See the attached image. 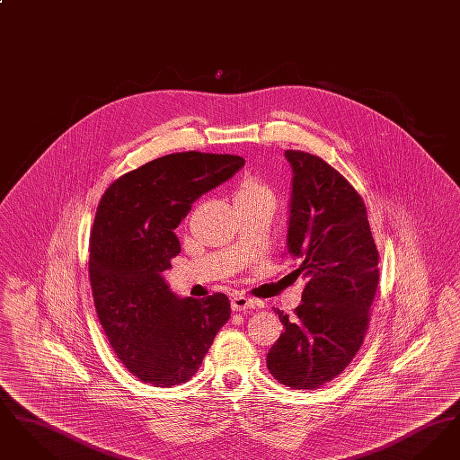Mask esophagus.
Returning <instances> with one entry per match:
<instances>
[{"mask_svg": "<svg viewBox=\"0 0 460 460\" xmlns=\"http://www.w3.org/2000/svg\"><path fill=\"white\" fill-rule=\"evenodd\" d=\"M255 306H257V302H255V300L246 298V296H243V295H234V296L231 298V308H233L234 312L248 310V308H255Z\"/></svg>", "mask_w": 460, "mask_h": 460, "instance_id": "1", "label": "esophagus"}]
</instances>
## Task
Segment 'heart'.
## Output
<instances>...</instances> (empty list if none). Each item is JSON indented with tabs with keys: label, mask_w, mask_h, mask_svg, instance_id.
Instances as JSON below:
<instances>
[{
	"label": "heart",
	"mask_w": 460,
	"mask_h": 460,
	"mask_svg": "<svg viewBox=\"0 0 460 460\" xmlns=\"http://www.w3.org/2000/svg\"><path fill=\"white\" fill-rule=\"evenodd\" d=\"M234 205H257V203H270L274 205L276 198L267 184H263L261 179L246 175L243 177L236 190H234Z\"/></svg>",
	"instance_id": "1"
}]
</instances>
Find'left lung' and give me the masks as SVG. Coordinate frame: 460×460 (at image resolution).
Here are the masks:
<instances>
[{
    "label": "left lung",
    "instance_id": "obj_1",
    "mask_svg": "<svg viewBox=\"0 0 460 460\" xmlns=\"http://www.w3.org/2000/svg\"><path fill=\"white\" fill-rule=\"evenodd\" d=\"M291 165L288 255L306 279L295 317L267 353L269 372L293 390H315L353 360L369 328L379 255L364 199L315 155L286 150Z\"/></svg>",
    "mask_w": 460,
    "mask_h": 460
}]
</instances>
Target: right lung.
I'll use <instances>...</instances> for the list:
<instances>
[{"instance_id": "obj_1", "label": "right lung", "mask_w": 460, "mask_h": 460, "mask_svg": "<svg viewBox=\"0 0 460 460\" xmlns=\"http://www.w3.org/2000/svg\"><path fill=\"white\" fill-rule=\"evenodd\" d=\"M243 165L238 155H165L102 197L89 241L94 308L115 355L145 383L171 388L191 379L231 315L224 293L179 298L162 272L181 252L174 229L191 203Z\"/></svg>"}]
</instances>
